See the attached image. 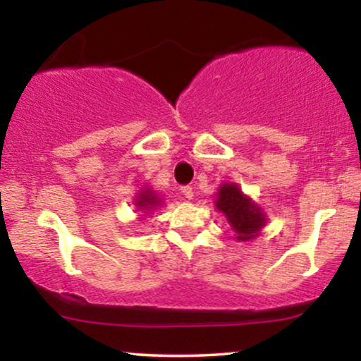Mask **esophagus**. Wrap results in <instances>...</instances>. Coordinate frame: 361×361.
I'll return each instance as SVG.
<instances>
[{
    "mask_svg": "<svg viewBox=\"0 0 361 361\" xmlns=\"http://www.w3.org/2000/svg\"><path fill=\"white\" fill-rule=\"evenodd\" d=\"M181 195H183L185 198H188V200H192V198H193V188H192V186H181Z\"/></svg>",
    "mask_w": 361,
    "mask_h": 361,
    "instance_id": "obj_1",
    "label": "esophagus"
}]
</instances>
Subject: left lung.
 Listing matches in <instances>:
<instances>
[{
  "label": "left lung",
  "instance_id": "8db88e82",
  "mask_svg": "<svg viewBox=\"0 0 361 361\" xmlns=\"http://www.w3.org/2000/svg\"><path fill=\"white\" fill-rule=\"evenodd\" d=\"M215 207L226 215L239 241L255 239L267 224V215L263 214L261 207L244 195L235 183L221 185Z\"/></svg>",
  "mask_w": 361,
  "mask_h": 361
}]
</instances>
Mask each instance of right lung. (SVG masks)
<instances>
[{
    "label": "right lung",
    "instance_id": "add662e5",
    "mask_svg": "<svg viewBox=\"0 0 361 361\" xmlns=\"http://www.w3.org/2000/svg\"><path fill=\"white\" fill-rule=\"evenodd\" d=\"M159 204L161 200L156 197V193L151 188L140 190V193L135 197V207H137V210H140V212H151Z\"/></svg>",
    "mask_w": 361,
    "mask_h": 361
}]
</instances>
